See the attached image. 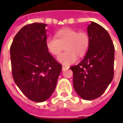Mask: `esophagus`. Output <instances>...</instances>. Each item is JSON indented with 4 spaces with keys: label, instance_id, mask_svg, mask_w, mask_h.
<instances>
[{
    "label": "esophagus",
    "instance_id": "obj_1",
    "mask_svg": "<svg viewBox=\"0 0 123 123\" xmlns=\"http://www.w3.org/2000/svg\"><path fill=\"white\" fill-rule=\"evenodd\" d=\"M69 68L68 66H62V71H64L66 69H68Z\"/></svg>",
    "mask_w": 123,
    "mask_h": 123
}]
</instances>
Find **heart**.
<instances>
[{"instance_id":"obj_1","label":"heart","mask_w":123,"mask_h":123,"mask_svg":"<svg viewBox=\"0 0 123 123\" xmlns=\"http://www.w3.org/2000/svg\"><path fill=\"white\" fill-rule=\"evenodd\" d=\"M46 47L50 54L57 56L63 50L65 52L57 57L58 61L68 66L75 62L78 57H82L87 51L90 37L87 32H78L71 28H64L56 32L55 37H48L45 42Z\"/></svg>"}]
</instances>
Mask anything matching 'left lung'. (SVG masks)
I'll list each match as a JSON object with an SVG mask.
<instances>
[{
  "instance_id": "8db88e82",
  "label": "left lung",
  "mask_w": 123,
  "mask_h": 123,
  "mask_svg": "<svg viewBox=\"0 0 123 123\" xmlns=\"http://www.w3.org/2000/svg\"><path fill=\"white\" fill-rule=\"evenodd\" d=\"M90 44L84 59L70 69L73 87L82 99L92 100L107 89L114 77V46L108 32L91 22L87 27Z\"/></svg>"
}]
</instances>
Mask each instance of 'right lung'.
Instances as JSON below:
<instances>
[{"instance_id": "1", "label": "right lung", "mask_w": 123, "mask_h": 123, "mask_svg": "<svg viewBox=\"0 0 123 123\" xmlns=\"http://www.w3.org/2000/svg\"><path fill=\"white\" fill-rule=\"evenodd\" d=\"M46 24L24 26L10 48L12 77L26 97L35 102L46 101L55 89L62 66L46 47Z\"/></svg>"}]
</instances>
